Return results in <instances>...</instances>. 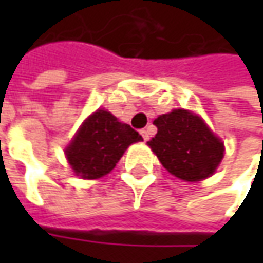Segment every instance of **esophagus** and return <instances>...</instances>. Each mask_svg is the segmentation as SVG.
<instances>
[{
    "label": "esophagus",
    "instance_id": "obj_1",
    "mask_svg": "<svg viewBox=\"0 0 263 263\" xmlns=\"http://www.w3.org/2000/svg\"><path fill=\"white\" fill-rule=\"evenodd\" d=\"M140 135H142V137H143V140H147V139H149V132H147L146 128L140 130Z\"/></svg>",
    "mask_w": 263,
    "mask_h": 263
}]
</instances>
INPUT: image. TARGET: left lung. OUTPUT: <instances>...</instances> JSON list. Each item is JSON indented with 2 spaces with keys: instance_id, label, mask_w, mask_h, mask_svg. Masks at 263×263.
<instances>
[{
  "instance_id": "8db88e82",
  "label": "left lung",
  "mask_w": 263,
  "mask_h": 263,
  "mask_svg": "<svg viewBox=\"0 0 263 263\" xmlns=\"http://www.w3.org/2000/svg\"><path fill=\"white\" fill-rule=\"evenodd\" d=\"M154 124L158 133L147 145L168 173L184 181H200L215 173L224 158V143L200 117L173 109Z\"/></svg>"
}]
</instances>
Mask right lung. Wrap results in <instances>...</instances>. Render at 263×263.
<instances>
[{
	"instance_id": "right-lung-1",
	"label": "right lung",
	"mask_w": 263,
	"mask_h": 263,
	"mask_svg": "<svg viewBox=\"0 0 263 263\" xmlns=\"http://www.w3.org/2000/svg\"><path fill=\"white\" fill-rule=\"evenodd\" d=\"M140 140L135 128L105 109H98L77 130L66 147V157L76 176L95 180L114 170L127 147Z\"/></svg>"
}]
</instances>
